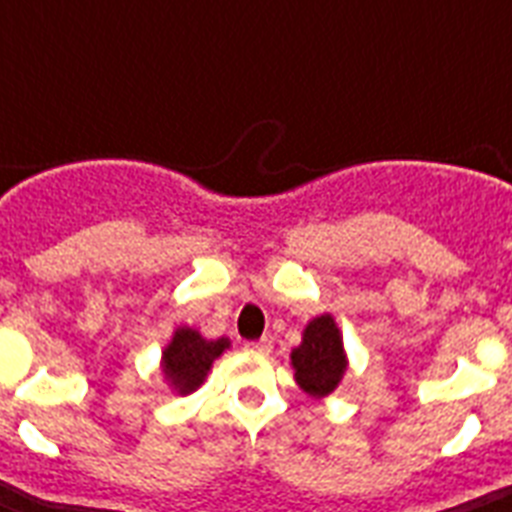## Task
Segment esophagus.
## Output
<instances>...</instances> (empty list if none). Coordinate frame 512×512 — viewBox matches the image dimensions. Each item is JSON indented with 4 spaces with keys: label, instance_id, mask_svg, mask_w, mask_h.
Here are the masks:
<instances>
[{
    "label": "esophagus",
    "instance_id": "obj_1",
    "mask_svg": "<svg viewBox=\"0 0 512 512\" xmlns=\"http://www.w3.org/2000/svg\"><path fill=\"white\" fill-rule=\"evenodd\" d=\"M247 348L255 350V353H271L273 340L271 337H260V340H255V342H247Z\"/></svg>",
    "mask_w": 512,
    "mask_h": 512
}]
</instances>
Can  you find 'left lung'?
I'll use <instances>...</instances> for the list:
<instances>
[{"instance_id": "8db88e82", "label": "left lung", "mask_w": 512, "mask_h": 512, "mask_svg": "<svg viewBox=\"0 0 512 512\" xmlns=\"http://www.w3.org/2000/svg\"><path fill=\"white\" fill-rule=\"evenodd\" d=\"M297 385L311 396H329L345 374L342 337L332 316L313 319L303 332L300 348L292 350Z\"/></svg>"}]
</instances>
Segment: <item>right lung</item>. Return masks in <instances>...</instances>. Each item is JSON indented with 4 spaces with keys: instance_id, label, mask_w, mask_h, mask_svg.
Returning <instances> with one entry per match:
<instances>
[{
    "instance_id": "1",
    "label": "right lung",
    "mask_w": 512,
    "mask_h": 512,
    "mask_svg": "<svg viewBox=\"0 0 512 512\" xmlns=\"http://www.w3.org/2000/svg\"><path fill=\"white\" fill-rule=\"evenodd\" d=\"M231 342L220 337V340H204L196 329H177L172 342L164 348L162 366L167 380L177 393H191L204 382L209 366L215 361Z\"/></svg>"
}]
</instances>
